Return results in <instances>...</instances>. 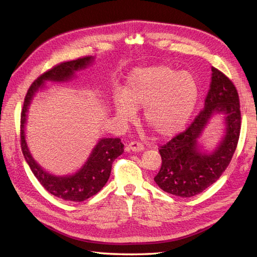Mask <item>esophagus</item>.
<instances>
[{
  "label": "esophagus",
  "mask_w": 257,
  "mask_h": 257,
  "mask_svg": "<svg viewBox=\"0 0 257 257\" xmlns=\"http://www.w3.org/2000/svg\"><path fill=\"white\" fill-rule=\"evenodd\" d=\"M127 149L128 151H134V152H141L143 151L145 148L144 145L142 143H138V142H132L128 144L127 146Z\"/></svg>",
  "instance_id": "1"
}]
</instances>
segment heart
<instances>
[{"instance_id":"b5f03b06","label":"heart","mask_w":257,"mask_h":257,"mask_svg":"<svg viewBox=\"0 0 257 257\" xmlns=\"http://www.w3.org/2000/svg\"><path fill=\"white\" fill-rule=\"evenodd\" d=\"M198 98V84L186 72L158 65L138 68L127 77L123 93L112 96L115 116L123 123L137 118L144 108V120L154 133L172 136L189 121Z\"/></svg>"}]
</instances>
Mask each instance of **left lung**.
I'll use <instances>...</instances> for the list:
<instances>
[{
    "instance_id": "8db88e82",
    "label": "left lung",
    "mask_w": 257,
    "mask_h": 257,
    "mask_svg": "<svg viewBox=\"0 0 257 257\" xmlns=\"http://www.w3.org/2000/svg\"><path fill=\"white\" fill-rule=\"evenodd\" d=\"M211 82L205 106L191 125L161 147L162 166L154 181L160 188L179 197H192L213 184L227 168L237 148L241 127L238 92L219 69L211 68ZM221 114L224 132L212 152L198 141L209 120Z\"/></svg>"
}]
</instances>
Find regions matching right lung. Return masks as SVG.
<instances>
[{"instance_id":"obj_1","label":"right lung","mask_w":257,"mask_h":257,"mask_svg":"<svg viewBox=\"0 0 257 257\" xmlns=\"http://www.w3.org/2000/svg\"><path fill=\"white\" fill-rule=\"evenodd\" d=\"M94 57H84L61 63L46 72L31 85L25 98L21 112V149L26 162L40 183L52 195L69 201H82L95 195L109 179L112 163L123 153L124 145L120 138H100L93 148L84 164L72 175L57 176L44 169L34 160L26 141V125L31 103L36 93L47 81L67 82L73 80L77 72L92 65Z\"/></svg>"}]
</instances>
